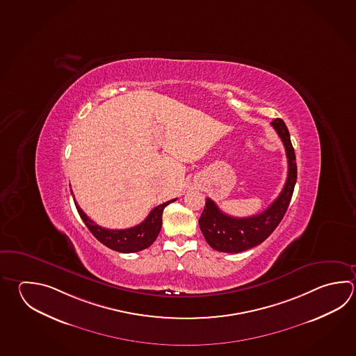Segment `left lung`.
<instances>
[{
    "label": "left lung",
    "mask_w": 356,
    "mask_h": 356,
    "mask_svg": "<svg viewBox=\"0 0 356 356\" xmlns=\"http://www.w3.org/2000/svg\"><path fill=\"white\" fill-rule=\"evenodd\" d=\"M284 145L289 174L281 194L259 214L248 218H235L222 213L211 199H207L205 208L199 219L205 241L215 250L224 253H239L264 242L273 233L287 211L297 180L295 149L291 143L289 128L281 118L270 123Z\"/></svg>",
    "instance_id": "8db88e82"
}]
</instances>
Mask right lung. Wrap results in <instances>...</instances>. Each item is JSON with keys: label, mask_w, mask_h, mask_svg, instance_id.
I'll return each mask as SVG.
<instances>
[{"label": "right lung", "mask_w": 356, "mask_h": 356, "mask_svg": "<svg viewBox=\"0 0 356 356\" xmlns=\"http://www.w3.org/2000/svg\"><path fill=\"white\" fill-rule=\"evenodd\" d=\"M175 200L176 199L163 202L161 205L152 209L147 218L141 224L132 227V228L117 229V230L102 228L92 219L88 218L87 214L78 205V202H75V199L74 202L76 210L81 215V220L87 225L90 233L102 244H104L108 248L113 249L115 252L134 253V252H140V250L148 248L156 241L157 235L161 230L163 209L166 208L170 202H175Z\"/></svg>", "instance_id": "right-lung-1"}]
</instances>
